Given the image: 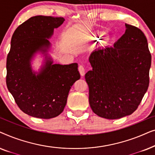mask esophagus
I'll return each instance as SVG.
<instances>
[{
	"label": "esophagus",
	"instance_id": "obj_1",
	"mask_svg": "<svg viewBox=\"0 0 155 155\" xmlns=\"http://www.w3.org/2000/svg\"><path fill=\"white\" fill-rule=\"evenodd\" d=\"M78 69H79L80 75H81L82 76H84V73H85V69H84V67L83 66V65H80L79 68H78Z\"/></svg>",
	"mask_w": 155,
	"mask_h": 155
}]
</instances>
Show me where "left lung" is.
Here are the masks:
<instances>
[{
    "label": "left lung",
    "mask_w": 155,
    "mask_h": 155,
    "mask_svg": "<svg viewBox=\"0 0 155 155\" xmlns=\"http://www.w3.org/2000/svg\"><path fill=\"white\" fill-rule=\"evenodd\" d=\"M126 27V32L113 46L91 54L92 69L84 76L91 109L107 119L132 114L149 86L152 58L147 38L137 27L128 24Z\"/></svg>",
    "instance_id": "8db88e82"
}]
</instances>
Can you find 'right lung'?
Instances as JSON below:
<instances>
[{
    "mask_svg": "<svg viewBox=\"0 0 155 155\" xmlns=\"http://www.w3.org/2000/svg\"><path fill=\"white\" fill-rule=\"evenodd\" d=\"M63 18L31 17L14 31L7 57L6 84L19 108L27 115L49 119L62 113L71 87L80 78L78 63L54 64L48 54L49 39L64 22ZM43 55L38 71L31 61Z\"/></svg>",
    "mask_w": 155,
    "mask_h": 155,
    "instance_id": "add662e5",
    "label": "right lung"
}]
</instances>
